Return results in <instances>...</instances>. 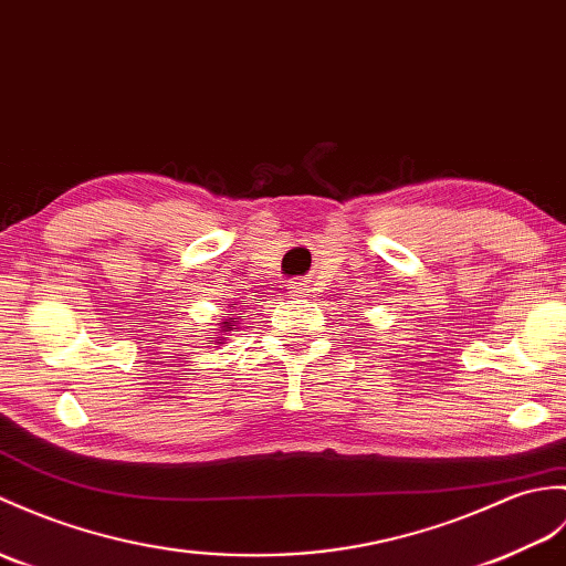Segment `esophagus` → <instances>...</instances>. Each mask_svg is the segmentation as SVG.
I'll return each mask as SVG.
<instances>
[{
	"instance_id": "obj_1",
	"label": "esophagus",
	"mask_w": 566,
	"mask_h": 566,
	"mask_svg": "<svg viewBox=\"0 0 566 566\" xmlns=\"http://www.w3.org/2000/svg\"><path fill=\"white\" fill-rule=\"evenodd\" d=\"M289 296L306 298L308 296V282L306 280H296V282L289 284Z\"/></svg>"
}]
</instances>
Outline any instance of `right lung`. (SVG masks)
I'll return each mask as SVG.
<instances>
[{
  "label": "right lung",
  "instance_id": "add662e5",
  "mask_svg": "<svg viewBox=\"0 0 566 566\" xmlns=\"http://www.w3.org/2000/svg\"><path fill=\"white\" fill-rule=\"evenodd\" d=\"M231 321H233V323H235V318H231ZM231 331H235V327H231Z\"/></svg>",
  "mask_w": 566,
  "mask_h": 566
}]
</instances>
